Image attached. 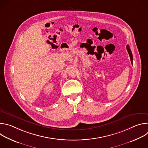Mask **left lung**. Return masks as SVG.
I'll return each mask as SVG.
<instances>
[{"label": "left lung", "mask_w": 148, "mask_h": 148, "mask_svg": "<svg viewBox=\"0 0 148 148\" xmlns=\"http://www.w3.org/2000/svg\"><path fill=\"white\" fill-rule=\"evenodd\" d=\"M126 49H127V51L129 53V55H130V59H131V63L132 64V62H133V56H132V51L130 49V46L129 45H127L126 46Z\"/></svg>", "instance_id": "8db88e82"}]
</instances>
